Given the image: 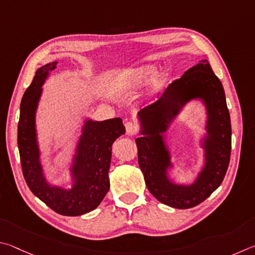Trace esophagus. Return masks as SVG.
<instances>
[{
  "label": "esophagus",
  "mask_w": 255,
  "mask_h": 255,
  "mask_svg": "<svg viewBox=\"0 0 255 255\" xmlns=\"http://www.w3.org/2000/svg\"><path fill=\"white\" fill-rule=\"evenodd\" d=\"M125 130L128 135H134L137 131V125L133 122H128L125 123Z\"/></svg>",
  "instance_id": "esophagus-1"
}]
</instances>
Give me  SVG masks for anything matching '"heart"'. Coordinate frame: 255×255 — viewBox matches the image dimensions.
<instances>
[{
    "label": "heart",
    "instance_id": "b5f03b06",
    "mask_svg": "<svg viewBox=\"0 0 255 255\" xmlns=\"http://www.w3.org/2000/svg\"><path fill=\"white\" fill-rule=\"evenodd\" d=\"M154 74V68L152 66H142L132 70L131 73L124 75L122 79H121V83H122L125 87H137L140 85L144 84L146 80L150 77H152ZM168 74L166 71H161L155 75L154 78V88L159 89L161 88L164 83L167 82Z\"/></svg>",
    "mask_w": 255,
    "mask_h": 255
}]
</instances>
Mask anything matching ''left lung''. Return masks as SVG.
<instances>
[{"instance_id": "1", "label": "left lung", "mask_w": 255, "mask_h": 255, "mask_svg": "<svg viewBox=\"0 0 255 255\" xmlns=\"http://www.w3.org/2000/svg\"><path fill=\"white\" fill-rule=\"evenodd\" d=\"M198 99L207 109V133L201 140L204 166L193 184H176L168 177L173 167L165 142L170 124L189 101ZM137 159L145 185L159 202L173 208L197 206L221 186L230 163L232 128L225 92L206 59L170 84L162 97L137 113Z\"/></svg>"}]
</instances>
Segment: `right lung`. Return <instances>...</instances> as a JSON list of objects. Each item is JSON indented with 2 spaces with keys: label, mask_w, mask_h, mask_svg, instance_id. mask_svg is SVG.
Masks as SVG:
<instances>
[{
  "label": "right lung",
  "mask_w": 255,
  "mask_h": 255,
  "mask_svg": "<svg viewBox=\"0 0 255 255\" xmlns=\"http://www.w3.org/2000/svg\"><path fill=\"white\" fill-rule=\"evenodd\" d=\"M57 64L52 61L40 67L22 97L17 146L24 179L33 195L60 215L79 216L95 209L109 191L112 144L124 134L125 128L120 118L105 121L87 118L69 168L70 188L50 184L40 158L35 114L42 95V85Z\"/></svg>",
  "instance_id": "add662e5"
}]
</instances>
